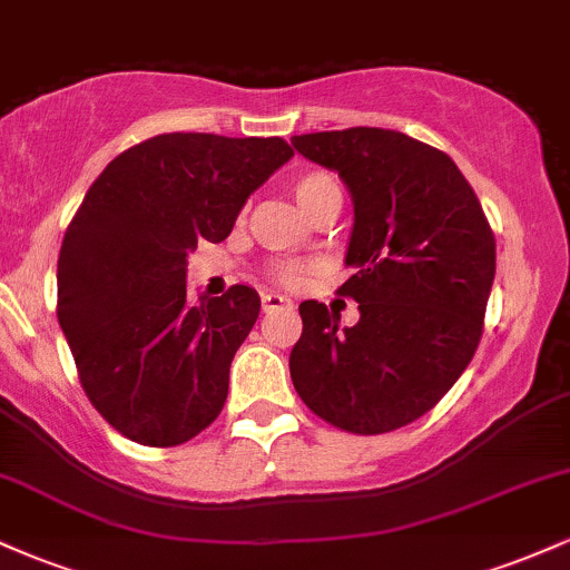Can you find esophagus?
I'll return each mask as SVG.
<instances>
[{"label": "esophagus", "instance_id": "34e87169", "mask_svg": "<svg viewBox=\"0 0 570 570\" xmlns=\"http://www.w3.org/2000/svg\"><path fill=\"white\" fill-rule=\"evenodd\" d=\"M281 307H292V299L284 297V294H273V292L263 294V311L265 313L281 311Z\"/></svg>", "mask_w": 570, "mask_h": 570}]
</instances>
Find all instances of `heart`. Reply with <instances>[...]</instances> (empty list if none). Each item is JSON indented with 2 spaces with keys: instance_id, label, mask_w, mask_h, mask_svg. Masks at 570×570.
<instances>
[{
  "instance_id": "1",
  "label": "heart",
  "mask_w": 570,
  "mask_h": 570,
  "mask_svg": "<svg viewBox=\"0 0 570 570\" xmlns=\"http://www.w3.org/2000/svg\"><path fill=\"white\" fill-rule=\"evenodd\" d=\"M292 195L297 206L311 217L318 206H324L330 198H340V185L332 174L326 171H305L292 181ZM305 276V267L297 265H278L273 267V278L284 286H297Z\"/></svg>"
}]
</instances>
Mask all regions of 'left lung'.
Wrapping results in <instances>:
<instances>
[{"instance_id": "8db88e82", "label": "left lung", "mask_w": 570, "mask_h": 570, "mask_svg": "<svg viewBox=\"0 0 570 570\" xmlns=\"http://www.w3.org/2000/svg\"><path fill=\"white\" fill-rule=\"evenodd\" d=\"M292 144L348 187L353 276L337 292L362 313L340 330L326 305L299 303L292 383L332 426L402 429L453 389L480 345L495 276L493 230L455 163L407 134L345 128Z\"/></svg>"}]
</instances>
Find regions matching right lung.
Instances as JSON below:
<instances>
[{"mask_svg": "<svg viewBox=\"0 0 570 570\" xmlns=\"http://www.w3.org/2000/svg\"><path fill=\"white\" fill-rule=\"evenodd\" d=\"M271 139L160 134L104 168L58 254V324L90 404L147 448H174L225 407L259 294L187 297L198 240L230 235L248 195L292 158Z\"/></svg>", "mask_w": 570, "mask_h": 570, "instance_id": "right-lung-1", "label": "right lung"}]
</instances>
